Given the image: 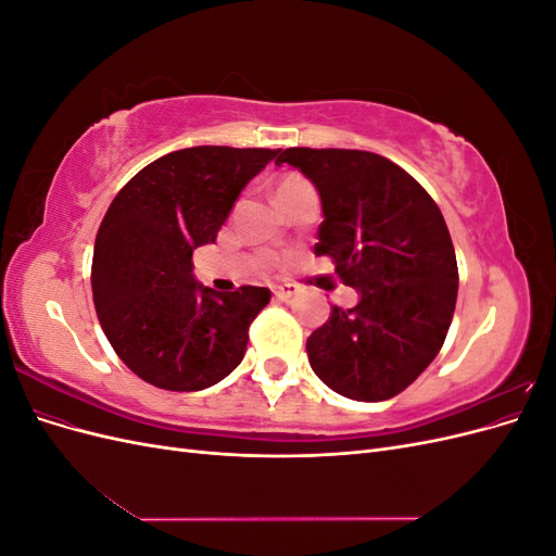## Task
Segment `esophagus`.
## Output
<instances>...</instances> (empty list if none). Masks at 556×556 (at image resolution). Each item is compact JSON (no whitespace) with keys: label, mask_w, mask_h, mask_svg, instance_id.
I'll return each instance as SVG.
<instances>
[{"label":"esophagus","mask_w":556,"mask_h":556,"mask_svg":"<svg viewBox=\"0 0 556 556\" xmlns=\"http://www.w3.org/2000/svg\"><path fill=\"white\" fill-rule=\"evenodd\" d=\"M294 294H296L294 285H278V288L274 290V296L280 301H290Z\"/></svg>","instance_id":"esophagus-1"}]
</instances>
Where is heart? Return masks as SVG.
<instances>
[{"label": "heart", "instance_id": "b5f03b06", "mask_svg": "<svg viewBox=\"0 0 556 556\" xmlns=\"http://www.w3.org/2000/svg\"><path fill=\"white\" fill-rule=\"evenodd\" d=\"M304 188H311L308 180H306V178H301V176H296V174H290V176H285V178L278 182V188H276V197L290 194V192L304 190Z\"/></svg>", "mask_w": 556, "mask_h": 556}]
</instances>
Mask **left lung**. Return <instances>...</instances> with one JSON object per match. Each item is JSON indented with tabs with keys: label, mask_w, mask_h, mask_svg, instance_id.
Returning a JSON list of instances; mask_svg holds the SVG:
<instances>
[{
	"label": "left lung",
	"mask_w": 556,
	"mask_h": 556,
	"mask_svg": "<svg viewBox=\"0 0 556 556\" xmlns=\"http://www.w3.org/2000/svg\"><path fill=\"white\" fill-rule=\"evenodd\" d=\"M319 194L315 255L357 290L333 306L306 352L315 376L355 401L392 399L425 371L457 304V257L441 208L410 174L382 155L345 148H288L276 160Z\"/></svg>",
	"instance_id": "8db88e82"
}]
</instances>
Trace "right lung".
<instances>
[{
  "mask_svg": "<svg viewBox=\"0 0 556 556\" xmlns=\"http://www.w3.org/2000/svg\"><path fill=\"white\" fill-rule=\"evenodd\" d=\"M278 153L182 148L115 194L94 241L92 299L109 343L141 380L199 392L241 364L250 323L271 292L206 288L192 274V252L215 241L245 185Z\"/></svg>",
  "mask_w": 556,
  "mask_h": 556,
  "instance_id": "right-lung-1",
  "label": "right lung"
}]
</instances>
